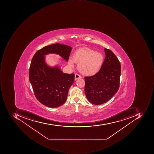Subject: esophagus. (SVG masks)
I'll list each match as a JSON object with an SVG mask.
<instances>
[{"mask_svg":"<svg viewBox=\"0 0 154 154\" xmlns=\"http://www.w3.org/2000/svg\"><path fill=\"white\" fill-rule=\"evenodd\" d=\"M81 78V76L79 75V74H77V73H76L75 75V80H77V79H79Z\"/></svg>","mask_w":154,"mask_h":154,"instance_id":"obj_1","label":"esophagus"}]
</instances>
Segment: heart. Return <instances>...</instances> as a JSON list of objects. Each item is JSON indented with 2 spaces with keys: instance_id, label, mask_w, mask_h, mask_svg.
I'll return each instance as SVG.
<instances>
[{
  "instance_id": "obj_1",
  "label": "heart",
  "mask_w": 154,
  "mask_h": 154,
  "mask_svg": "<svg viewBox=\"0 0 154 154\" xmlns=\"http://www.w3.org/2000/svg\"><path fill=\"white\" fill-rule=\"evenodd\" d=\"M104 60V55L101 53L84 48L76 50L72 59L70 58L68 63L72 67L75 63L78 64V68L80 72L85 75L93 76L100 71Z\"/></svg>"
}]
</instances>
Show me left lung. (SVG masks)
Instances as JSON below:
<instances>
[{
	"label": "left lung",
	"instance_id": "8db88e82",
	"mask_svg": "<svg viewBox=\"0 0 154 154\" xmlns=\"http://www.w3.org/2000/svg\"><path fill=\"white\" fill-rule=\"evenodd\" d=\"M104 50L106 57L100 71L85 77V95L94 105H101L109 100L119 88L120 63L111 50L106 48Z\"/></svg>",
	"mask_w": 154,
	"mask_h": 154
}]
</instances>
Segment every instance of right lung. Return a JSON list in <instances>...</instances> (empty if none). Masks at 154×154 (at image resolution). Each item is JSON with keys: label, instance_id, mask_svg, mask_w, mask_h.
<instances>
[{"label": "right lung", "instance_id": "add662e5", "mask_svg": "<svg viewBox=\"0 0 154 154\" xmlns=\"http://www.w3.org/2000/svg\"><path fill=\"white\" fill-rule=\"evenodd\" d=\"M72 49L66 45L51 44L38 50L32 58L29 72V82L37 100L47 106L58 107L65 102L75 81V74L63 73L58 66H48L45 55L59 54L67 61Z\"/></svg>", "mask_w": 154, "mask_h": 154}]
</instances>
